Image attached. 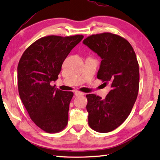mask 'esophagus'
I'll use <instances>...</instances> for the list:
<instances>
[{"mask_svg":"<svg viewBox=\"0 0 160 160\" xmlns=\"http://www.w3.org/2000/svg\"><path fill=\"white\" fill-rule=\"evenodd\" d=\"M85 94V93L83 92H79V91H75V96H82Z\"/></svg>","mask_w":160,"mask_h":160,"instance_id":"1","label":"esophagus"}]
</instances>
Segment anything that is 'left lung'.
Wrapping results in <instances>:
<instances>
[{"label":"left lung","instance_id":"8db88e82","mask_svg":"<svg viewBox=\"0 0 160 160\" xmlns=\"http://www.w3.org/2000/svg\"><path fill=\"white\" fill-rule=\"evenodd\" d=\"M82 43L102 59L97 78L112 90L102 99L87 94L88 123L99 132H108L128 118L139 90V65L131 44L118 35L104 32L92 34Z\"/></svg>","mask_w":160,"mask_h":160}]
</instances>
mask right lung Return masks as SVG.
Instances as JSON below:
<instances>
[{"instance_id":"obj_1","label":"right lung","mask_w":160,"mask_h":160,"mask_svg":"<svg viewBox=\"0 0 160 160\" xmlns=\"http://www.w3.org/2000/svg\"><path fill=\"white\" fill-rule=\"evenodd\" d=\"M82 35L40 38L23 53L18 66V91L32 121L48 133L63 130L68 120L73 93L56 89L65 59L83 39Z\"/></svg>"}]
</instances>
